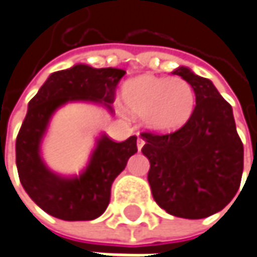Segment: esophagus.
<instances>
[{"mask_svg":"<svg viewBox=\"0 0 257 257\" xmlns=\"http://www.w3.org/2000/svg\"><path fill=\"white\" fill-rule=\"evenodd\" d=\"M137 147H138V151H141V148L144 147V140L141 137H138V140H137Z\"/></svg>","mask_w":257,"mask_h":257,"instance_id":"34e87169","label":"esophagus"}]
</instances>
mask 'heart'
Masks as SVG:
<instances>
[{"instance_id":"b5f03b06","label":"heart","mask_w":257,"mask_h":257,"mask_svg":"<svg viewBox=\"0 0 257 257\" xmlns=\"http://www.w3.org/2000/svg\"><path fill=\"white\" fill-rule=\"evenodd\" d=\"M120 98L123 109L143 116L145 126L154 132H172L183 126L195 109V91L179 77H135L122 87Z\"/></svg>"}]
</instances>
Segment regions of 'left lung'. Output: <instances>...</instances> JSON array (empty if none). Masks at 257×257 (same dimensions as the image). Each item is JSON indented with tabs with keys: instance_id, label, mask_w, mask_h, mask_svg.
<instances>
[{
	"instance_id": "left-lung-1",
	"label": "left lung",
	"mask_w": 257,
	"mask_h": 257,
	"mask_svg": "<svg viewBox=\"0 0 257 257\" xmlns=\"http://www.w3.org/2000/svg\"><path fill=\"white\" fill-rule=\"evenodd\" d=\"M174 74L192 85L196 106L177 131L141 134L148 183L154 201L170 215L206 218L224 209L240 188L243 143L233 109L214 84L185 67Z\"/></svg>"
}]
</instances>
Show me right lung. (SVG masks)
I'll use <instances>...</instances> for the list:
<instances>
[{
	"label": "right lung",
	"instance_id": "obj_1",
	"mask_svg": "<svg viewBox=\"0 0 257 257\" xmlns=\"http://www.w3.org/2000/svg\"><path fill=\"white\" fill-rule=\"evenodd\" d=\"M123 69L93 68L78 64L56 71L29 101L27 114L16 141V163L27 195L45 212L65 221H90L100 217L110 202L112 183L137 148V137L114 143L101 135L90 161L77 176L52 173L40 159V141L53 112L67 101L103 103L110 110L116 85Z\"/></svg>",
	"mask_w": 257,
	"mask_h": 257
}]
</instances>
